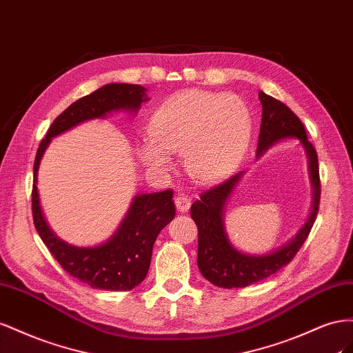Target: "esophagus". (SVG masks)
Returning <instances> with one entry per match:
<instances>
[{"label":"esophagus","mask_w":353,"mask_h":353,"mask_svg":"<svg viewBox=\"0 0 353 353\" xmlns=\"http://www.w3.org/2000/svg\"><path fill=\"white\" fill-rule=\"evenodd\" d=\"M174 203H176L177 211H180V213H185V211H188L189 207H190V199L183 194H179L174 198Z\"/></svg>","instance_id":"34e87169"}]
</instances>
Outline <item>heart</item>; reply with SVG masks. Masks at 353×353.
Instances as JSON below:
<instances>
[{
	"label": "heart",
	"instance_id": "b5f03b06",
	"mask_svg": "<svg viewBox=\"0 0 353 353\" xmlns=\"http://www.w3.org/2000/svg\"><path fill=\"white\" fill-rule=\"evenodd\" d=\"M148 142L137 152L155 171L182 154L189 176L201 183L223 179L243 159L251 136V114L243 99L205 90H186L161 105L148 125Z\"/></svg>",
	"mask_w": 353,
	"mask_h": 353
}]
</instances>
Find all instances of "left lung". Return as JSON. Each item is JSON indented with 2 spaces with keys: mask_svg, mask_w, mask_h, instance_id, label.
Wrapping results in <instances>:
<instances>
[{
  "mask_svg": "<svg viewBox=\"0 0 353 353\" xmlns=\"http://www.w3.org/2000/svg\"><path fill=\"white\" fill-rule=\"evenodd\" d=\"M261 103V125L257 154L261 155L275 142L296 137L303 143L307 157L310 179L314 185V207L300 232L287 245L266 256H247L236 251L226 238L223 228V205L239 180L241 173L201 192L199 199L190 207V217L198 228V268L211 284L220 288H243L251 285L288 265L296 257L314 226L319 210L321 180L318 154L309 140L305 125L287 105L259 92Z\"/></svg>",
  "mask_w": 353,
  "mask_h": 353,
  "instance_id": "obj_1",
  "label": "left lung"
}]
</instances>
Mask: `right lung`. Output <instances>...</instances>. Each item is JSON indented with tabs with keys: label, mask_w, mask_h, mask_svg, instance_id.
Returning a JSON list of instances; mask_svg holds the SVG:
<instances>
[{
	"label": "right lung",
	"mask_w": 353,
	"mask_h": 353,
	"mask_svg": "<svg viewBox=\"0 0 353 353\" xmlns=\"http://www.w3.org/2000/svg\"><path fill=\"white\" fill-rule=\"evenodd\" d=\"M145 90L137 84H108L66 108L47 130L34 163L32 217L37 232L52 256L69 275L97 290L128 291L146 278L158 234L176 216L173 190L137 195L117 234L108 243L79 248L60 241L50 228L39 207L38 165L52 137L87 119L100 118L110 110H137L145 102Z\"/></svg>",
	"instance_id": "obj_1"
}]
</instances>
